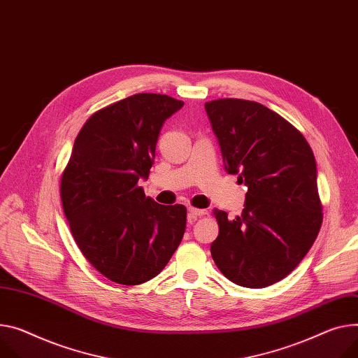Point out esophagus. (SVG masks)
Wrapping results in <instances>:
<instances>
[{"mask_svg": "<svg viewBox=\"0 0 358 358\" xmlns=\"http://www.w3.org/2000/svg\"><path fill=\"white\" fill-rule=\"evenodd\" d=\"M187 212H189V213H187V219H189L190 222H195L198 216H203V215L208 213V210H205V209H196V208H189Z\"/></svg>", "mask_w": 358, "mask_h": 358, "instance_id": "34e87169", "label": "esophagus"}]
</instances>
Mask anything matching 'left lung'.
Masks as SVG:
<instances>
[{"label":"left lung","instance_id":"obj_1","mask_svg":"<svg viewBox=\"0 0 358 358\" xmlns=\"http://www.w3.org/2000/svg\"><path fill=\"white\" fill-rule=\"evenodd\" d=\"M205 108L227 172L248 186L241 216L229 221L213 210L212 258L236 285H272L307 255L322 224L314 153L299 130L261 103L219 99Z\"/></svg>","mask_w":358,"mask_h":358}]
</instances>
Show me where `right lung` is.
Wrapping results in <instances>:
<instances>
[{
    "mask_svg": "<svg viewBox=\"0 0 358 358\" xmlns=\"http://www.w3.org/2000/svg\"><path fill=\"white\" fill-rule=\"evenodd\" d=\"M183 101L141 93L97 110L76 137L60 195L73 238L110 281L139 285L166 266L186 228L183 205L145 195L156 142Z\"/></svg>",
    "mask_w": 358,
    "mask_h": 358,
    "instance_id": "1",
    "label": "right lung"
}]
</instances>
